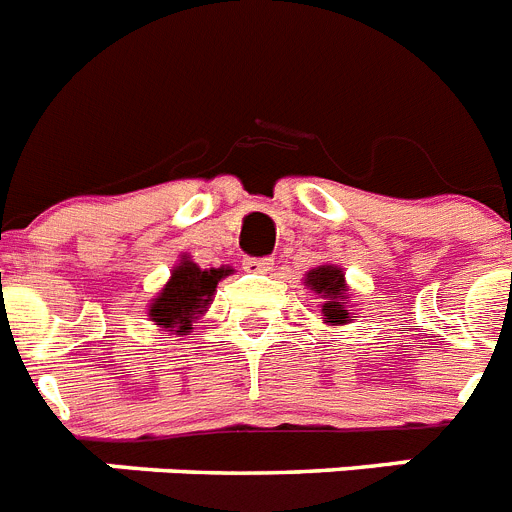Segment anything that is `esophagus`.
<instances>
[{"mask_svg": "<svg viewBox=\"0 0 512 512\" xmlns=\"http://www.w3.org/2000/svg\"><path fill=\"white\" fill-rule=\"evenodd\" d=\"M242 268L247 273H268V270H273V260L270 257H244Z\"/></svg>", "mask_w": 512, "mask_h": 512, "instance_id": "obj_1", "label": "esophagus"}]
</instances>
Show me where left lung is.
<instances>
[{
	"label": "left lung",
	"instance_id": "obj_1",
	"mask_svg": "<svg viewBox=\"0 0 512 512\" xmlns=\"http://www.w3.org/2000/svg\"><path fill=\"white\" fill-rule=\"evenodd\" d=\"M304 286L320 299V315L325 325H349L356 309L351 304V289L341 265H317L304 276Z\"/></svg>",
	"mask_w": 512,
	"mask_h": 512
}]
</instances>
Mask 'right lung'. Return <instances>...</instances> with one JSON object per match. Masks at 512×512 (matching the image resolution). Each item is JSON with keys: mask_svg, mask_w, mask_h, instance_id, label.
I'll return each mask as SVG.
<instances>
[{"mask_svg": "<svg viewBox=\"0 0 512 512\" xmlns=\"http://www.w3.org/2000/svg\"><path fill=\"white\" fill-rule=\"evenodd\" d=\"M231 276V268H200L192 263V257L184 252L176 260L169 281L163 283L158 296L148 304V320L158 328L169 330L171 336L184 338L192 333V322L208 312L216 296L218 281Z\"/></svg>", "mask_w": 512, "mask_h": 512, "instance_id": "obj_1", "label": "right lung"}]
</instances>
